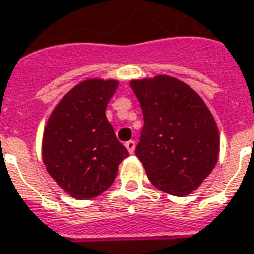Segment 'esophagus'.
Returning a JSON list of instances; mask_svg holds the SVG:
<instances>
[{
	"mask_svg": "<svg viewBox=\"0 0 254 254\" xmlns=\"http://www.w3.org/2000/svg\"><path fill=\"white\" fill-rule=\"evenodd\" d=\"M125 146H127V149L129 151V153H134V149H136V142L130 140V141L125 142Z\"/></svg>",
	"mask_w": 254,
	"mask_h": 254,
	"instance_id": "esophagus-1",
	"label": "esophagus"
}]
</instances>
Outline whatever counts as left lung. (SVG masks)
Wrapping results in <instances>:
<instances>
[{
	"instance_id": "8db88e82",
	"label": "left lung",
	"mask_w": 254,
	"mask_h": 254,
	"mask_svg": "<svg viewBox=\"0 0 254 254\" xmlns=\"http://www.w3.org/2000/svg\"><path fill=\"white\" fill-rule=\"evenodd\" d=\"M144 127L136 156L156 189L174 196L194 192L219 155V132L207 105L189 84L170 75L132 79Z\"/></svg>"
}]
</instances>
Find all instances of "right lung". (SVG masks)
<instances>
[{
  "label": "right lung",
  "instance_id": "1",
  "mask_svg": "<svg viewBox=\"0 0 254 254\" xmlns=\"http://www.w3.org/2000/svg\"><path fill=\"white\" fill-rule=\"evenodd\" d=\"M117 86L116 79L82 80L58 102L44 127L43 163L60 189L75 199L106 191L129 156L105 113Z\"/></svg>",
  "mask_w": 254,
  "mask_h": 254
}]
</instances>
